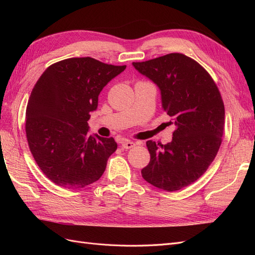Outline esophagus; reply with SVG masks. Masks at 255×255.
Wrapping results in <instances>:
<instances>
[{"instance_id":"34e87169","label":"esophagus","mask_w":255,"mask_h":255,"mask_svg":"<svg viewBox=\"0 0 255 255\" xmlns=\"http://www.w3.org/2000/svg\"><path fill=\"white\" fill-rule=\"evenodd\" d=\"M134 145H136V142H134V141L127 140V139L121 141V146L123 149H130V148H133Z\"/></svg>"}]
</instances>
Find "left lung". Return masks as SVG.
<instances>
[{"instance_id":"obj_1","label":"left lung","mask_w":255,"mask_h":255,"mask_svg":"<svg viewBox=\"0 0 255 255\" xmlns=\"http://www.w3.org/2000/svg\"><path fill=\"white\" fill-rule=\"evenodd\" d=\"M133 66L157 85L163 110L175 126L171 142L146 141L151 158L141 175L159 189L180 190L207 170L220 148L225 105L219 89L201 65L181 53Z\"/></svg>"}]
</instances>
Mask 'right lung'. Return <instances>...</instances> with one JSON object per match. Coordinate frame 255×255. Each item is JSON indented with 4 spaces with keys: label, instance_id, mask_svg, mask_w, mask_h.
<instances>
[{
    "label": "right lung",
    "instance_id": "add662e5",
    "mask_svg": "<svg viewBox=\"0 0 255 255\" xmlns=\"http://www.w3.org/2000/svg\"><path fill=\"white\" fill-rule=\"evenodd\" d=\"M126 68L72 57L48 67L35 84L26 107L27 142L40 170L58 186L83 188L105 171L117 143L89 135L87 121L100 92Z\"/></svg>",
    "mask_w": 255,
    "mask_h": 255
}]
</instances>
